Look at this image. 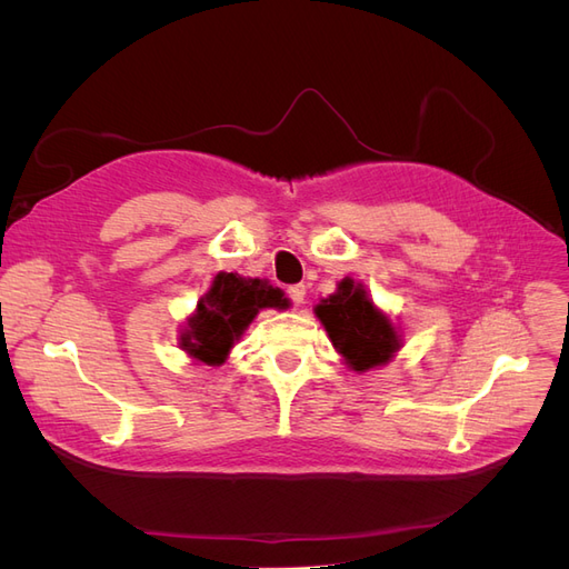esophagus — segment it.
I'll return each mask as SVG.
<instances>
[{"label":"esophagus","instance_id":"obj_1","mask_svg":"<svg viewBox=\"0 0 569 569\" xmlns=\"http://www.w3.org/2000/svg\"><path fill=\"white\" fill-rule=\"evenodd\" d=\"M287 295H289L291 303H295V306H301V303H303V299H306V284H291V287L287 289Z\"/></svg>","mask_w":569,"mask_h":569}]
</instances>
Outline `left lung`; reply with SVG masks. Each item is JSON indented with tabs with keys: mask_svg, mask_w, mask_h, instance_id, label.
I'll return each instance as SVG.
<instances>
[{
	"mask_svg": "<svg viewBox=\"0 0 569 569\" xmlns=\"http://www.w3.org/2000/svg\"><path fill=\"white\" fill-rule=\"evenodd\" d=\"M335 349L356 372L382 366L399 349V335L385 313L377 311L366 289L353 280H341L337 295L316 306Z\"/></svg>",
	"mask_w": 569,
	"mask_h": 569,
	"instance_id": "1",
	"label": "left lung"
}]
</instances>
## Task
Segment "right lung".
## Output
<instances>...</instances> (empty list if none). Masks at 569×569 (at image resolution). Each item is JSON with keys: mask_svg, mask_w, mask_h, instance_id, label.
Returning <instances> with one entry per match:
<instances>
[{"mask_svg": "<svg viewBox=\"0 0 569 569\" xmlns=\"http://www.w3.org/2000/svg\"><path fill=\"white\" fill-rule=\"evenodd\" d=\"M282 289L266 280H247L234 272H218L189 318L180 347L206 366H220L261 308H287Z\"/></svg>", "mask_w": 569, "mask_h": 569, "instance_id": "1", "label": "right lung"}]
</instances>
